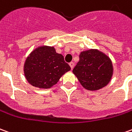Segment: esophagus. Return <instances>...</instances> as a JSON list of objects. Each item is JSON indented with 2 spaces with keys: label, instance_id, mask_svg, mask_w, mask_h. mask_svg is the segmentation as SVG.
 <instances>
[{
  "label": "esophagus",
  "instance_id": "esophagus-1",
  "mask_svg": "<svg viewBox=\"0 0 132 132\" xmlns=\"http://www.w3.org/2000/svg\"><path fill=\"white\" fill-rule=\"evenodd\" d=\"M69 65H70V66H71V69H73V66H74V63H73V62H70V63H69Z\"/></svg>",
  "mask_w": 132,
  "mask_h": 132
}]
</instances>
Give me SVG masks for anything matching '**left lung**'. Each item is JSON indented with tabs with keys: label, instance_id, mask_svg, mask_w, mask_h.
<instances>
[{
	"label": "left lung",
	"instance_id": "1",
	"mask_svg": "<svg viewBox=\"0 0 132 132\" xmlns=\"http://www.w3.org/2000/svg\"><path fill=\"white\" fill-rule=\"evenodd\" d=\"M83 87L96 91L109 83L113 75V65L109 57L96 49L82 51L73 69Z\"/></svg>",
	"mask_w": 132,
	"mask_h": 132
}]
</instances>
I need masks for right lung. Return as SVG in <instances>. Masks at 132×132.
<instances>
[{
  "mask_svg": "<svg viewBox=\"0 0 132 132\" xmlns=\"http://www.w3.org/2000/svg\"><path fill=\"white\" fill-rule=\"evenodd\" d=\"M70 70L63 56L56 53L53 47L47 46L33 51L24 63V74L28 83L40 88H51Z\"/></svg>",
  "mask_w": 132,
  "mask_h": 132,
  "instance_id": "1",
  "label": "right lung"
}]
</instances>
